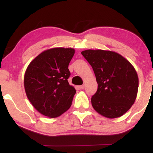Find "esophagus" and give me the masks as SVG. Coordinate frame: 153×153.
Returning <instances> with one entry per match:
<instances>
[{"label": "esophagus", "instance_id": "esophagus-1", "mask_svg": "<svg viewBox=\"0 0 153 153\" xmlns=\"http://www.w3.org/2000/svg\"><path fill=\"white\" fill-rule=\"evenodd\" d=\"M79 89L83 90V89H84L85 86H84V85H82V86H79Z\"/></svg>", "mask_w": 153, "mask_h": 153}]
</instances>
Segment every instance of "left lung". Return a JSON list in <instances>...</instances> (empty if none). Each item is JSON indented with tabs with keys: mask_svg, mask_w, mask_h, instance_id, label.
Segmentation results:
<instances>
[{
	"mask_svg": "<svg viewBox=\"0 0 153 153\" xmlns=\"http://www.w3.org/2000/svg\"><path fill=\"white\" fill-rule=\"evenodd\" d=\"M81 53L92 66L98 84L91 98L94 109L107 118L122 116L131 107L138 94L136 69L114 51L89 49Z\"/></svg>",
	"mask_w": 153,
	"mask_h": 153,
	"instance_id": "obj_1",
	"label": "left lung"
}]
</instances>
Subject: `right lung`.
<instances>
[{
  "label": "right lung",
  "instance_id": "right-lung-1",
  "mask_svg": "<svg viewBox=\"0 0 153 153\" xmlns=\"http://www.w3.org/2000/svg\"><path fill=\"white\" fill-rule=\"evenodd\" d=\"M74 53L71 48L48 49L27 66L25 91L33 107L43 115L55 118L70 108L76 91L67 80L68 66Z\"/></svg>",
  "mask_w": 153,
  "mask_h": 153
}]
</instances>
